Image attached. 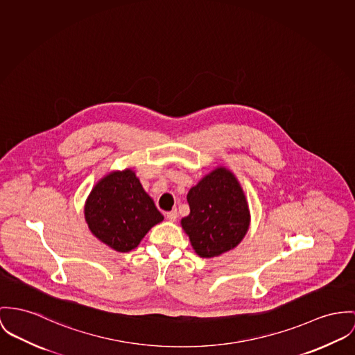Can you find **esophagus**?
Listing matches in <instances>:
<instances>
[{
	"mask_svg": "<svg viewBox=\"0 0 355 355\" xmlns=\"http://www.w3.org/2000/svg\"><path fill=\"white\" fill-rule=\"evenodd\" d=\"M166 218H168L170 221H175L177 218H178V214H177V209H173V211H170V212H167L166 214Z\"/></svg>",
	"mask_w": 355,
	"mask_h": 355,
	"instance_id": "obj_1",
	"label": "esophagus"
}]
</instances>
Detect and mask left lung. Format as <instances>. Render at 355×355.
<instances>
[{
    "mask_svg": "<svg viewBox=\"0 0 355 355\" xmlns=\"http://www.w3.org/2000/svg\"><path fill=\"white\" fill-rule=\"evenodd\" d=\"M191 214L181 220L201 258H215L239 245L250 227V208L235 174L218 166L188 193Z\"/></svg>",
    "mask_w": 355,
    "mask_h": 355,
    "instance_id": "left-lung-1",
    "label": "left lung"
}]
</instances>
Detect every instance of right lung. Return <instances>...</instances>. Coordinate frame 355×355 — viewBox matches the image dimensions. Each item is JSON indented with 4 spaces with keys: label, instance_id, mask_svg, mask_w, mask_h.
I'll use <instances>...</instances> for the list:
<instances>
[{
    "label": "right lung",
    "instance_id": "right-lung-1",
    "mask_svg": "<svg viewBox=\"0 0 355 355\" xmlns=\"http://www.w3.org/2000/svg\"><path fill=\"white\" fill-rule=\"evenodd\" d=\"M83 214L90 232L119 252L134 250L164 220L132 168L103 177L89 193Z\"/></svg>",
    "mask_w": 355,
    "mask_h": 355
}]
</instances>
